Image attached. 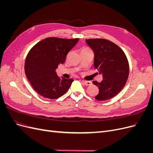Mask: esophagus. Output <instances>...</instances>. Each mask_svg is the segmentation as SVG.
I'll list each match as a JSON object with an SVG mask.
<instances>
[{
  "instance_id": "34e87169",
  "label": "esophagus",
  "mask_w": 153,
  "mask_h": 153,
  "mask_svg": "<svg viewBox=\"0 0 153 153\" xmlns=\"http://www.w3.org/2000/svg\"><path fill=\"white\" fill-rule=\"evenodd\" d=\"M82 82L83 84L85 85H90L92 84L91 82H90V81H84V80H83Z\"/></svg>"
}]
</instances>
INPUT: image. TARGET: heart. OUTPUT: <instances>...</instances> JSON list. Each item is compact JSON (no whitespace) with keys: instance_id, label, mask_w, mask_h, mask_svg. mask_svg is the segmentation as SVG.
<instances>
[{"instance_id":"b5f03b06","label":"heart","mask_w":153,"mask_h":153,"mask_svg":"<svg viewBox=\"0 0 153 153\" xmlns=\"http://www.w3.org/2000/svg\"><path fill=\"white\" fill-rule=\"evenodd\" d=\"M84 50H87V49H84Z\"/></svg>"}]
</instances>
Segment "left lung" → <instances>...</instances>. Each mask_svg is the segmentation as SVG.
I'll list each match as a JSON object with an SVG mask.
<instances>
[{"label":"left lung","mask_w":153,"mask_h":153,"mask_svg":"<svg viewBox=\"0 0 153 153\" xmlns=\"http://www.w3.org/2000/svg\"><path fill=\"white\" fill-rule=\"evenodd\" d=\"M85 41L94 52V68L103 75L101 82H92L99 88L95 99L104 101L112 98L122 90L128 80L129 64L126 55L109 40L89 39Z\"/></svg>","instance_id":"1"}]
</instances>
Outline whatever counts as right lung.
<instances>
[{
	"mask_svg": "<svg viewBox=\"0 0 153 153\" xmlns=\"http://www.w3.org/2000/svg\"><path fill=\"white\" fill-rule=\"evenodd\" d=\"M79 41L48 38L39 41L27 55L25 73L33 89L44 98L57 99L64 94L74 81L59 77L55 71L64 64L68 52Z\"/></svg>",
	"mask_w": 153,
	"mask_h": 153,
	"instance_id": "obj_1",
	"label": "right lung"
}]
</instances>
